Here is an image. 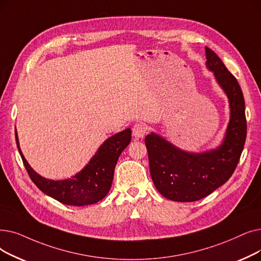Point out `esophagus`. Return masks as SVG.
I'll list each match as a JSON object with an SVG mask.
<instances>
[{"label": "esophagus", "mask_w": 261, "mask_h": 261, "mask_svg": "<svg viewBox=\"0 0 261 261\" xmlns=\"http://www.w3.org/2000/svg\"><path fill=\"white\" fill-rule=\"evenodd\" d=\"M147 133V126L145 123H135L132 129V135L135 139H141Z\"/></svg>", "instance_id": "obj_1"}]
</instances>
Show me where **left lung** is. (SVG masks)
Returning a JSON list of instances; mask_svg holds the SVG:
<instances>
[{
  "mask_svg": "<svg viewBox=\"0 0 261 261\" xmlns=\"http://www.w3.org/2000/svg\"><path fill=\"white\" fill-rule=\"evenodd\" d=\"M205 50L206 66L229 101L230 118L221 145L203 152H189L154 132L145 138L153 185L174 201H195L223 186L234 172L246 139L241 87L219 56L207 47Z\"/></svg>",
  "mask_w": 261,
  "mask_h": 261,
  "instance_id": "1",
  "label": "left lung"
}]
</instances>
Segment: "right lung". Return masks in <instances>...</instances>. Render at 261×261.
I'll return each instance as SVG.
<instances>
[{"label":"right lung","instance_id":"1","mask_svg":"<svg viewBox=\"0 0 261 261\" xmlns=\"http://www.w3.org/2000/svg\"><path fill=\"white\" fill-rule=\"evenodd\" d=\"M16 142L29 176L36 187L65 205L81 207L93 205L109 193L118 158L131 142V129L128 128L106 140L83 169L72 178L64 180L47 179L34 171L20 149L17 130Z\"/></svg>","mask_w":261,"mask_h":261}]
</instances>
